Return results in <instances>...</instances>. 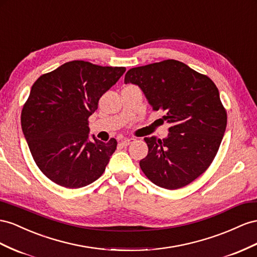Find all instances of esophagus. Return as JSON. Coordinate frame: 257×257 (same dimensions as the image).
Instances as JSON below:
<instances>
[{
    "mask_svg": "<svg viewBox=\"0 0 257 257\" xmlns=\"http://www.w3.org/2000/svg\"><path fill=\"white\" fill-rule=\"evenodd\" d=\"M134 142H135L134 138H126V140L121 141V145L124 146V147H125V146H128V145H131V144H133Z\"/></svg>",
    "mask_w": 257,
    "mask_h": 257,
    "instance_id": "obj_1",
    "label": "esophagus"
}]
</instances>
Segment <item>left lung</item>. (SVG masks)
Returning <instances> with one entry per match:
<instances>
[{"instance_id":"obj_1","label":"left lung","mask_w":257,"mask_h":257,"mask_svg":"<svg viewBox=\"0 0 257 257\" xmlns=\"http://www.w3.org/2000/svg\"><path fill=\"white\" fill-rule=\"evenodd\" d=\"M124 83L142 88L155 111L170 124L163 140L146 137L148 155L140 165L155 185L175 190L207 170L219 149L227 112L218 88L204 74L184 62L168 59L132 68Z\"/></svg>"}]
</instances>
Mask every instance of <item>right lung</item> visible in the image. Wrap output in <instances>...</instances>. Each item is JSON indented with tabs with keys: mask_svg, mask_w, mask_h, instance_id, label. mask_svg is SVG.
I'll list each match as a JSON object with an SVG mask.
<instances>
[{
	"mask_svg": "<svg viewBox=\"0 0 257 257\" xmlns=\"http://www.w3.org/2000/svg\"><path fill=\"white\" fill-rule=\"evenodd\" d=\"M126 69L84 60L66 62L34 82L22 110V128L34 162L52 182L81 188L105 172L116 141L88 140V117Z\"/></svg>",
	"mask_w": 257,
	"mask_h": 257,
	"instance_id": "1",
	"label": "right lung"
}]
</instances>
